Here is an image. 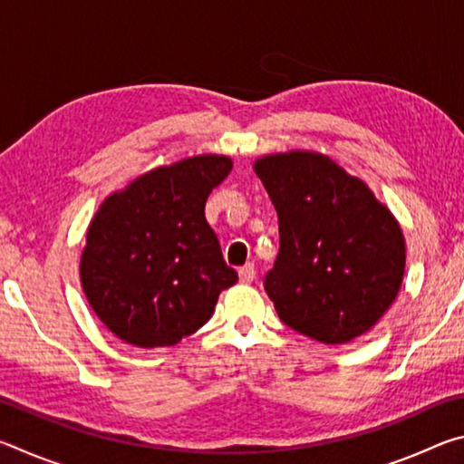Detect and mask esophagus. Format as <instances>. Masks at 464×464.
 <instances>
[{"label": "esophagus", "mask_w": 464, "mask_h": 464, "mask_svg": "<svg viewBox=\"0 0 464 464\" xmlns=\"http://www.w3.org/2000/svg\"><path fill=\"white\" fill-rule=\"evenodd\" d=\"M256 278V266L254 264H246L243 268L239 270V280L243 282V285H251Z\"/></svg>", "instance_id": "1"}]
</instances>
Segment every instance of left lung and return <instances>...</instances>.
Masks as SVG:
<instances>
[{
    "label": "left lung",
    "mask_w": 464,
    "mask_h": 464,
    "mask_svg": "<svg viewBox=\"0 0 464 464\" xmlns=\"http://www.w3.org/2000/svg\"><path fill=\"white\" fill-rule=\"evenodd\" d=\"M254 168L278 215L280 249L264 288L282 324L332 345L366 334L401 288L395 217L325 155H268Z\"/></svg>",
    "instance_id": "8db88e82"
}]
</instances>
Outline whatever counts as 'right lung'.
<instances>
[{"label":"right lung","mask_w":464,"mask_h":464,"mask_svg":"<svg viewBox=\"0 0 464 464\" xmlns=\"http://www.w3.org/2000/svg\"><path fill=\"white\" fill-rule=\"evenodd\" d=\"M233 163L198 155L108 196L88 229L82 286L110 332L139 348L174 345L210 319L237 282L204 204Z\"/></svg>","instance_id":"add662e5"}]
</instances>
